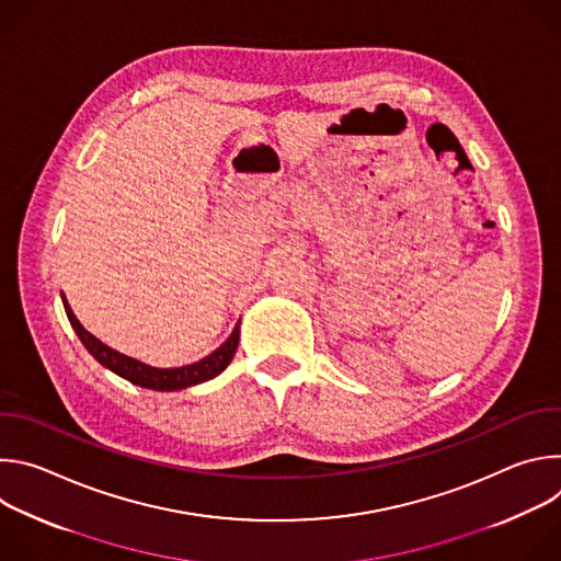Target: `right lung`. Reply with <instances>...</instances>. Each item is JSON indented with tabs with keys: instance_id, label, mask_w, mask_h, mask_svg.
Masks as SVG:
<instances>
[{
	"instance_id": "1",
	"label": "right lung",
	"mask_w": 561,
	"mask_h": 561,
	"mask_svg": "<svg viewBox=\"0 0 561 561\" xmlns=\"http://www.w3.org/2000/svg\"><path fill=\"white\" fill-rule=\"evenodd\" d=\"M61 299H64L68 322L75 329L77 337L82 340V344L87 346V351L102 366H106L115 375L128 379L130 383L141 386V388H150V390H182V388L208 381V379L217 377L230 364V359H232V355L237 351V344H239V322H237V327L232 329L230 337L217 351H213L208 357H204V359H199L195 364L182 366V368H154V366L141 364V362H137L133 357H126V355L113 351L111 346L102 344L95 335H91L82 324H79V319L70 310V306H68L64 295H61Z\"/></svg>"
}]
</instances>
